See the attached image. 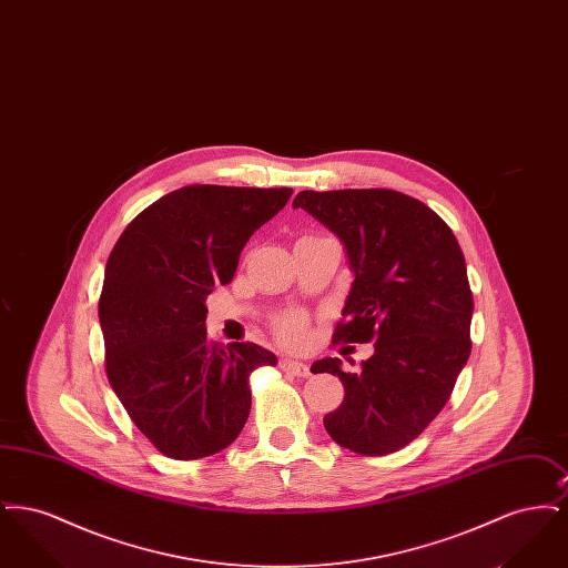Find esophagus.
<instances>
[{
    "instance_id": "1",
    "label": "esophagus",
    "mask_w": 568,
    "mask_h": 568,
    "mask_svg": "<svg viewBox=\"0 0 568 568\" xmlns=\"http://www.w3.org/2000/svg\"><path fill=\"white\" fill-rule=\"evenodd\" d=\"M281 371L287 373V375H294V377H308L311 371L306 364L296 362V359H281Z\"/></svg>"
}]
</instances>
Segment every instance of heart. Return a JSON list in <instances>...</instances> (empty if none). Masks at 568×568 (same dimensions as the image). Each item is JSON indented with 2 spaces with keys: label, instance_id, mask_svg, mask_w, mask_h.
Here are the masks:
<instances>
[{
  "label": "heart",
  "instance_id": "heart-1",
  "mask_svg": "<svg viewBox=\"0 0 568 568\" xmlns=\"http://www.w3.org/2000/svg\"><path fill=\"white\" fill-rule=\"evenodd\" d=\"M274 334L285 345H302L308 338V320L300 311L283 313L274 320Z\"/></svg>",
  "mask_w": 568,
  "mask_h": 568
}]
</instances>
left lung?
I'll use <instances>...</instances> for the list:
<instances>
[{"label":"left lung","instance_id":"obj_1","mask_svg":"<svg viewBox=\"0 0 568 568\" xmlns=\"http://www.w3.org/2000/svg\"><path fill=\"white\" fill-rule=\"evenodd\" d=\"M294 209L329 227L355 272L334 343H373L357 371L315 364L343 381L327 434L362 456L400 452L447 405L470 355L473 292L452 227L394 190L300 191Z\"/></svg>","mask_w":568,"mask_h":568}]
</instances>
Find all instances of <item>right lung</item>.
<instances>
[{"instance_id":"1","label":"right lung","mask_w":568,"mask_h":568,"mask_svg":"<svg viewBox=\"0 0 568 568\" xmlns=\"http://www.w3.org/2000/svg\"><path fill=\"white\" fill-rule=\"evenodd\" d=\"M292 193L170 191L134 216L110 251L98 302L106 377L135 428L168 458H206L232 445L251 410V373L276 364L255 343L215 345L204 300L234 278L251 234Z\"/></svg>"}]
</instances>
